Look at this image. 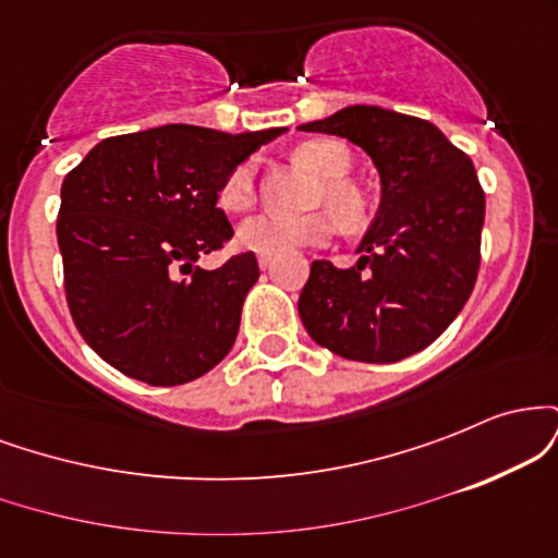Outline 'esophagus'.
Here are the masks:
<instances>
[{"instance_id": "34e87169", "label": "esophagus", "mask_w": 558, "mask_h": 558, "mask_svg": "<svg viewBox=\"0 0 558 558\" xmlns=\"http://www.w3.org/2000/svg\"><path fill=\"white\" fill-rule=\"evenodd\" d=\"M272 257H267V254H259V267H262V270H270V267H272Z\"/></svg>"}]
</instances>
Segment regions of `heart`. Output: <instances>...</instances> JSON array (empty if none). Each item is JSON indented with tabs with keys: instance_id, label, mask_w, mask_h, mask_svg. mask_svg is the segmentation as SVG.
Instances as JSON below:
<instances>
[{
	"instance_id": "b5f03b06",
	"label": "heart",
	"mask_w": 558,
	"mask_h": 558,
	"mask_svg": "<svg viewBox=\"0 0 558 558\" xmlns=\"http://www.w3.org/2000/svg\"><path fill=\"white\" fill-rule=\"evenodd\" d=\"M296 159L323 181H330L323 191V202H328V207L341 220V226L360 228L364 220V202L349 183H343V178L351 170V155L341 141H306L296 149ZM254 196H257V191H254V165L243 162L226 175L220 191H217V204L226 213H246L254 204ZM332 235H336V220L330 215H259L241 222L235 243L246 252L280 257V254H291L304 246H325Z\"/></svg>"
}]
</instances>
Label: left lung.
Returning <instances> with one entry per match:
<instances>
[{
	"label": "left lung",
	"mask_w": 558,
	"mask_h": 558,
	"mask_svg": "<svg viewBox=\"0 0 558 558\" xmlns=\"http://www.w3.org/2000/svg\"><path fill=\"white\" fill-rule=\"evenodd\" d=\"M299 131L362 146L383 194L354 267L312 262L301 323L343 360L388 364L417 354L457 319L477 280L485 194L472 159L427 120L383 107H343Z\"/></svg>",
	"instance_id": "left-lung-1"
}]
</instances>
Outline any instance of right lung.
<instances>
[{"label": "right lung", "instance_id": "add662e5", "mask_svg": "<svg viewBox=\"0 0 558 558\" xmlns=\"http://www.w3.org/2000/svg\"><path fill=\"white\" fill-rule=\"evenodd\" d=\"M286 128L222 133L162 125L99 141L62 181L57 243L65 296L96 354L149 386H183L226 360L257 283L254 252L196 259L233 228L217 191Z\"/></svg>", "mask_w": 558, "mask_h": 558}]
</instances>
